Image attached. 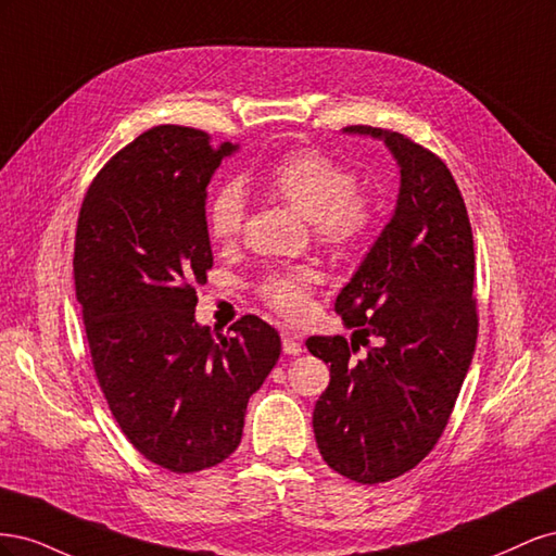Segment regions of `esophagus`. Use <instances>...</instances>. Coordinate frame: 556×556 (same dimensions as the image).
<instances>
[{
  "label": "esophagus",
  "instance_id": "esophagus-1",
  "mask_svg": "<svg viewBox=\"0 0 556 556\" xmlns=\"http://www.w3.org/2000/svg\"><path fill=\"white\" fill-rule=\"evenodd\" d=\"M282 350L285 355H299L301 352V343L296 341V333L290 331V329H282Z\"/></svg>",
  "mask_w": 556,
  "mask_h": 556
}]
</instances>
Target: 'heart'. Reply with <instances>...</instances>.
<instances>
[{
  "mask_svg": "<svg viewBox=\"0 0 556 556\" xmlns=\"http://www.w3.org/2000/svg\"><path fill=\"white\" fill-rule=\"evenodd\" d=\"M266 188L313 220L315 239L336 250L357 248L376 225L374 194L355 185V176L323 150L301 148L276 160L264 174ZM245 220V201L237 182L217 188L206 204V229L213 243L227 245L239 237ZM319 280L313 268L268 271L257 292L280 315L304 313L311 290Z\"/></svg>",
  "mask_w": 556,
  "mask_h": 556,
  "instance_id": "b5f03b06",
  "label": "heart"
}]
</instances>
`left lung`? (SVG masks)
Returning a JSON list of instances; mask_svg holds the SVG:
<instances>
[{
	"label": "left lung",
	"instance_id": "left-lung-1",
	"mask_svg": "<svg viewBox=\"0 0 556 556\" xmlns=\"http://www.w3.org/2000/svg\"><path fill=\"white\" fill-rule=\"evenodd\" d=\"M345 131L384 141L401 190L390 225L336 296L352 341H306L331 374L313 429L336 473L378 484L408 473L447 427L478 341L476 252L464 197L439 155L394 129ZM359 344L369 352L355 358Z\"/></svg>",
	"mask_w": 556,
	"mask_h": 556
}]
</instances>
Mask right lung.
<instances>
[{
  "label": "right lung",
  "mask_w": 556,
  "mask_h": 556,
  "mask_svg": "<svg viewBox=\"0 0 556 556\" xmlns=\"http://www.w3.org/2000/svg\"><path fill=\"white\" fill-rule=\"evenodd\" d=\"M237 146L160 125L94 176L74 245L76 299L92 368L127 441L172 473H197L239 447L248 399L280 357L257 315L231 331L194 323L213 266L206 185Z\"/></svg>",
  "instance_id": "right-lung-1"
}]
</instances>
